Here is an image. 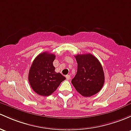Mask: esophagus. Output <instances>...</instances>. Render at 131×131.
Here are the masks:
<instances>
[{
	"label": "esophagus",
	"instance_id": "34e87169",
	"mask_svg": "<svg viewBox=\"0 0 131 131\" xmlns=\"http://www.w3.org/2000/svg\"><path fill=\"white\" fill-rule=\"evenodd\" d=\"M66 78H67V80H69L70 79V75H66Z\"/></svg>",
	"mask_w": 131,
	"mask_h": 131
}]
</instances>
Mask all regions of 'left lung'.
I'll list each match as a JSON object with an SVG mask.
<instances>
[{
	"mask_svg": "<svg viewBox=\"0 0 131 131\" xmlns=\"http://www.w3.org/2000/svg\"><path fill=\"white\" fill-rule=\"evenodd\" d=\"M77 72L71 80L76 90L83 97H91L102 89L105 78L102 64L92 54H77Z\"/></svg>",
	"mask_w": 131,
	"mask_h": 131,
	"instance_id": "left-lung-1",
	"label": "left lung"
}]
</instances>
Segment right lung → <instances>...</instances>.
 Instances as JSON below:
<instances>
[{
  "label": "right lung",
  "mask_w": 131,
  "mask_h": 131,
  "mask_svg": "<svg viewBox=\"0 0 131 131\" xmlns=\"http://www.w3.org/2000/svg\"><path fill=\"white\" fill-rule=\"evenodd\" d=\"M54 54L43 52L34 60L29 71L28 80L31 88L37 94L49 96L66 79L60 73H56L53 66Z\"/></svg>",
  "instance_id": "1"
}]
</instances>
